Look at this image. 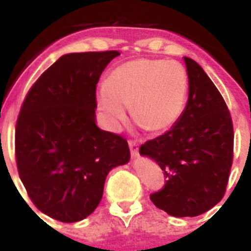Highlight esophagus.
<instances>
[{
	"label": "esophagus",
	"instance_id": "esophagus-1",
	"mask_svg": "<svg viewBox=\"0 0 251 251\" xmlns=\"http://www.w3.org/2000/svg\"><path fill=\"white\" fill-rule=\"evenodd\" d=\"M129 150H130V153H132L133 158H136V157H138L139 147H138V145H137L136 142H133V141L129 142Z\"/></svg>",
	"mask_w": 251,
	"mask_h": 251
}]
</instances>
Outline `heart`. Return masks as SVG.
Here are the masks:
<instances>
[{
    "label": "heart",
    "instance_id": "heart-1",
    "mask_svg": "<svg viewBox=\"0 0 251 251\" xmlns=\"http://www.w3.org/2000/svg\"><path fill=\"white\" fill-rule=\"evenodd\" d=\"M188 76L176 61L137 59L115 68L98 90V106L112 128L127 118L151 133L166 132L178 122L186 105Z\"/></svg>",
    "mask_w": 251,
    "mask_h": 251
}]
</instances>
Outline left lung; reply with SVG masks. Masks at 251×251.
I'll return each mask as SVG.
<instances>
[{
  "mask_svg": "<svg viewBox=\"0 0 251 251\" xmlns=\"http://www.w3.org/2000/svg\"><path fill=\"white\" fill-rule=\"evenodd\" d=\"M188 99L181 118L165 134L147 141L141 156L158 163L165 187L151 195L158 208L175 217H194L220 202L232 165L234 130L230 113L203 69L183 57Z\"/></svg>",
  "mask_w": 251,
  "mask_h": 251,
  "instance_id": "left-lung-1",
  "label": "left lung"
}]
</instances>
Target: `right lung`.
Segmentation results:
<instances>
[{"label": "right lung", "instance_id": "obj_1", "mask_svg": "<svg viewBox=\"0 0 251 251\" xmlns=\"http://www.w3.org/2000/svg\"><path fill=\"white\" fill-rule=\"evenodd\" d=\"M118 51L59 57L26 97L16 124L20 178L40 211L61 223L89 216L110 171L129 162L127 141L97 126L95 89Z\"/></svg>", "mask_w": 251, "mask_h": 251}]
</instances>
